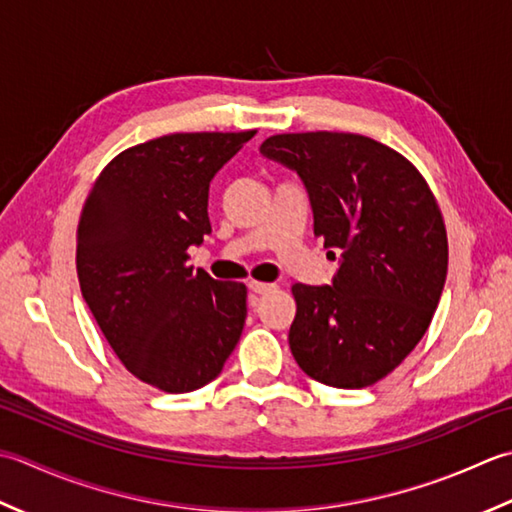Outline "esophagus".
<instances>
[{"instance_id":"1","label":"esophagus","mask_w":512,"mask_h":512,"mask_svg":"<svg viewBox=\"0 0 512 512\" xmlns=\"http://www.w3.org/2000/svg\"><path fill=\"white\" fill-rule=\"evenodd\" d=\"M271 289H274V285L260 283V280H249V291H254V294H269Z\"/></svg>"}]
</instances>
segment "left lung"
Segmentation results:
<instances>
[{"mask_svg":"<svg viewBox=\"0 0 512 512\" xmlns=\"http://www.w3.org/2000/svg\"><path fill=\"white\" fill-rule=\"evenodd\" d=\"M260 152L298 172L316 238L342 254L331 285L291 287V353L327 387H371L415 349L440 302L448 269L440 205L406 156L362 134H274Z\"/></svg>","mask_w":512,"mask_h":512,"instance_id":"obj_1","label":"left lung"}]
</instances>
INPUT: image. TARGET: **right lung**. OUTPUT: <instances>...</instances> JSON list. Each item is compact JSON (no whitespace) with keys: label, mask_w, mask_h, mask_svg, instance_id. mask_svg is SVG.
Listing matches in <instances>:
<instances>
[{"label":"right lung","mask_w":512,"mask_h":512,"mask_svg":"<svg viewBox=\"0 0 512 512\" xmlns=\"http://www.w3.org/2000/svg\"><path fill=\"white\" fill-rule=\"evenodd\" d=\"M176 132L101 170L77 227V276L103 336L134 378L165 393L201 389L241 340L247 287L187 265L212 232L210 181L252 139Z\"/></svg>","instance_id":"1"}]
</instances>
